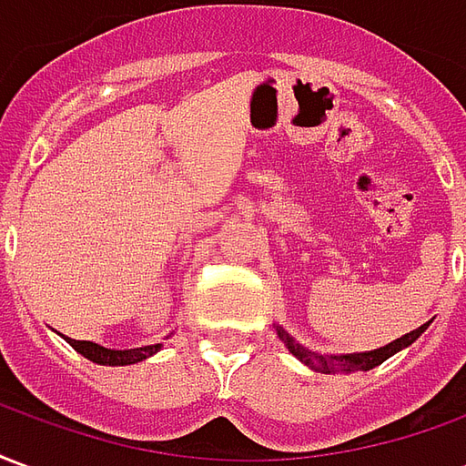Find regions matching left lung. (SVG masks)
<instances>
[{
  "mask_svg": "<svg viewBox=\"0 0 466 466\" xmlns=\"http://www.w3.org/2000/svg\"><path fill=\"white\" fill-rule=\"evenodd\" d=\"M427 327H430V324H421L420 329L404 334V337L394 339V342L387 344V347H380V350L374 351H360V354H319V351L307 350V347H302L299 342H294V337H289V334L284 332L282 327H277V334H279V339L284 342V347L292 351L297 360L304 361L307 367H312L314 371H322V374H351V371L374 370L377 364L390 360L391 354H397L401 347H410Z\"/></svg>",
  "mask_w": 466,
  "mask_h": 466,
  "instance_id": "1",
  "label": "left lung"
}]
</instances>
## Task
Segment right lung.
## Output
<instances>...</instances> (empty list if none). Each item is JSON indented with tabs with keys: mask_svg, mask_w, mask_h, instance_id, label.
Masks as SVG:
<instances>
[{
	"mask_svg": "<svg viewBox=\"0 0 466 466\" xmlns=\"http://www.w3.org/2000/svg\"><path fill=\"white\" fill-rule=\"evenodd\" d=\"M65 339L89 361L109 364V367L137 364V361L147 360V357H152V354L162 350V344H149V347H139V350H106V347H99L95 342H85V339H69V337H65Z\"/></svg>",
	"mask_w": 466,
	"mask_h": 466,
	"instance_id": "1",
	"label": "right lung"
}]
</instances>
